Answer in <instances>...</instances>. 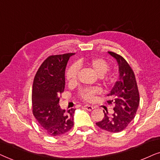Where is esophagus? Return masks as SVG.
<instances>
[{
	"mask_svg": "<svg viewBox=\"0 0 160 160\" xmlns=\"http://www.w3.org/2000/svg\"><path fill=\"white\" fill-rule=\"evenodd\" d=\"M84 108L87 110H89V111H91V110H92L93 108H94V107H93V106L89 105H84Z\"/></svg>",
	"mask_w": 160,
	"mask_h": 160,
	"instance_id": "1",
	"label": "esophagus"
}]
</instances>
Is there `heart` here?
I'll use <instances>...</instances> for the list:
<instances>
[{"instance_id": "obj_1", "label": "heart", "mask_w": 160, "mask_h": 160, "mask_svg": "<svg viewBox=\"0 0 160 160\" xmlns=\"http://www.w3.org/2000/svg\"><path fill=\"white\" fill-rule=\"evenodd\" d=\"M79 66L85 64L91 68L99 77H103L109 69V65L105 60L102 58H95L88 60H80L78 62ZM79 72V68L76 64L72 65L66 72V79L69 83H74L77 80V77ZM97 88H85L80 91V96L86 101H92L94 96L99 93Z\"/></svg>"}]
</instances>
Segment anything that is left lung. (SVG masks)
<instances>
[{"instance_id": "obj_1", "label": "left lung", "mask_w": 160, "mask_h": 160, "mask_svg": "<svg viewBox=\"0 0 160 160\" xmlns=\"http://www.w3.org/2000/svg\"><path fill=\"white\" fill-rule=\"evenodd\" d=\"M108 53L116 59L118 65V80L108 94L112 99L108 103L115 104L114 112L108 115L104 111L105 117L96 124L102 129L116 133L123 130L135 118L140 97L135 74L130 66L121 55L112 52Z\"/></svg>"}]
</instances>
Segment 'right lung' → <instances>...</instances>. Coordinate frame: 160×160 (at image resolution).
<instances>
[{
	"instance_id": "obj_1",
	"label": "right lung",
	"mask_w": 160,
	"mask_h": 160,
	"mask_svg": "<svg viewBox=\"0 0 160 160\" xmlns=\"http://www.w3.org/2000/svg\"><path fill=\"white\" fill-rule=\"evenodd\" d=\"M74 53L49 56L38 69L33 80L32 109L36 119L50 135L67 132L74 125L76 109L62 110L59 97L65 88V69Z\"/></svg>"
}]
</instances>
